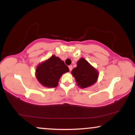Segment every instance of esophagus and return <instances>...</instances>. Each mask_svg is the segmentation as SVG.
<instances>
[{
  "mask_svg": "<svg viewBox=\"0 0 135 135\" xmlns=\"http://www.w3.org/2000/svg\"><path fill=\"white\" fill-rule=\"evenodd\" d=\"M69 68L70 71H72V65H70V66H69Z\"/></svg>",
  "mask_w": 135,
  "mask_h": 135,
  "instance_id": "34e87169",
  "label": "esophagus"
}]
</instances>
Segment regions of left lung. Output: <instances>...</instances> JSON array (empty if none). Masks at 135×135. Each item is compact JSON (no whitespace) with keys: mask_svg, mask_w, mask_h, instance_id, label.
Returning <instances> with one entry per match:
<instances>
[{"mask_svg":"<svg viewBox=\"0 0 135 135\" xmlns=\"http://www.w3.org/2000/svg\"><path fill=\"white\" fill-rule=\"evenodd\" d=\"M72 74L75 78L77 85L81 88H86L97 82L98 73L94 68L84 58L77 61V67L72 70Z\"/></svg>","mask_w":135,"mask_h":135,"instance_id":"obj_1","label":"left lung"}]
</instances>
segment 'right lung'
Returning a JSON list of instances; mask_svg holds the SVG:
<instances>
[{"label":"right lung","mask_w":135,"mask_h":135,"mask_svg":"<svg viewBox=\"0 0 135 135\" xmlns=\"http://www.w3.org/2000/svg\"><path fill=\"white\" fill-rule=\"evenodd\" d=\"M69 71V67L65 64L64 61L53 55L38 65L36 69V77L43 86L55 88L58 86L61 75Z\"/></svg>","instance_id":"add662e5"}]
</instances>
